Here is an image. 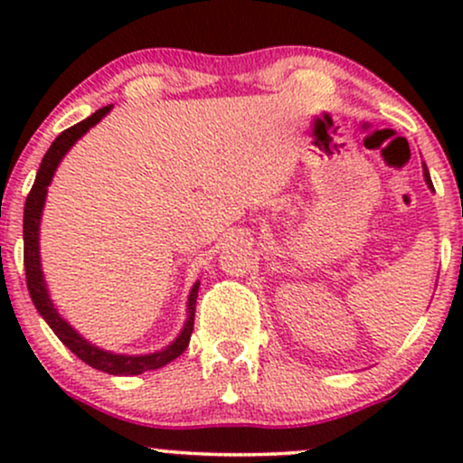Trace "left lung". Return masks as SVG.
I'll list each match as a JSON object with an SVG mask.
<instances>
[{
    "mask_svg": "<svg viewBox=\"0 0 463 463\" xmlns=\"http://www.w3.org/2000/svg\"><path fill=\"white\" fill-rule=\"evenodd\" d=\"M424 180H427V184H429V187L433 189V183H431V176H429V169H427V165H424Z\"/></svg>",
    "mask_w": 463,
    "mask_h": 463,
    "instance_id": "obj_1",
    "label": "left lung"
}]
</instances>
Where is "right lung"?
<instances>
[{"label": "right lung", "mask_w": 463, "mask_h": 463, "mask_svg": "<svg viewBox=\"0 0 463 463\" xmlns=\"http://www.w3.org/2000/svg\"><path fill=\"white\" fill-rule=\"evenodd\" d=\"M110 109H113V104L95 110V113L91 117H87L84 121L71 126V128L62 130L61 135L56 137V141L50 146V150L45 152L24 209V265H25V283H28L30 298L34 302L36 311L43 316V320L50 324L52 331L56 333V337L61 339V342L65 344V346L71 350L78 359H82L84 364H89L91 368L109 372V374L130 376V374H141V372H147V370L163 368V365H167L169 361H174L184 353V348L189 346L191 333H194L195 300H198L200 283H195L189 294L187 322H184L183 331H180L178 337L174 339L167 348L158 350V353H152V354H115V353H109V350H102L93 346V344H89L82 335H78L71 326H69V322L62 320L61 313L54 309V302H52L50 294H47V285L43 279V269H41V254H39L41 215H43L47 187H50L52 178H54L58 163L62 161V156L69 152V147H71L89 128H93V126L98 124V121L102 119Z\"/></svg>", "instance_id": "1"}]
</instances>
